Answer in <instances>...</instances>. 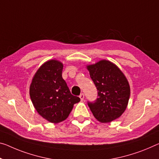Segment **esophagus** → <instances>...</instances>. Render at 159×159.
<instances>
[{
  "label": "esophagus",
  "mask_w": 159,
  "mask_h": 159,
  "mask_svg": "<svg viewBox=\"0 0 159 159\" xmlns=\"http://www.w3.org/2000/svg\"><path fill=\"white\" fill-rule=\"evenodd\" d=\"M80 99H81V101H83L84 100V94H81L80 95Z\"/></svg>",
  "instance_id": "1"
}]
</instances>
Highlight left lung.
<instances>
[{"mask_svg":"<svg viewBox=\"0 0 159 159\" xmlns=\"http://www.w3.org/2000/svg\"><path fill=\"white\" fill-rule=\"evenodd\" d=\"M87 68L98 91L97 99L88 102L94 116L102 123L118 119L126 110L130 97V86L125 75L116 65L106 60Z\"/></svg>","mask_w":159,"mask_h":159,"instance_id":"1","label":"left lung"}]
</instances>
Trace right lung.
<instances>
[{"mask_svg": "<svg viewBox=\"0 0 159 159\" xmlns=\"http://www.w3.org/2000/svg\"><path fill=\"white\" fill-rule=\"evenodd\" d=\"M63 64L48 60L40 66L30 86L31 101L40 115L51 123L65 120L80 99L71 94L62 77Z\"/></svg>", "mask_w": 159, "mask_h": 159, "instance_id": "1", "label": "right lung"}]
</instances>
